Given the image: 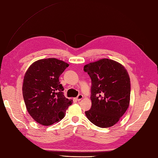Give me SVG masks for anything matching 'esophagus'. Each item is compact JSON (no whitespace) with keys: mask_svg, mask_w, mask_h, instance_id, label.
<instances>
[{"mask_svg":"<svg viewBox=\"0 0 158 158\" xmlns=\"http://www.w3.org/2000/svg\"><path fill=\"white\" fill-rule=\"evenodd\" d=\"M82 98H83V95H82V94H79L77 97H76V100H77L78 101L81 100Z\"/></svg>","mask_w":158,"mask_h":158,"instance_id":"34e87169","label":"esophagus"}]
</instances>
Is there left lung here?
Returning a JSON list of instances; mask_svg holds the SVG:
<instances>
[{
	"instance_id": "left-lung-1",
	"label": "left lung",
	"mask_w": 158,
	"mask_h": 158,
	"mask_svg": "<svg viewBox=\"0 0 158 158\" xmlns=\"http://www.w3.org/2000/svg\"><path fill=\"white\" fill-rule=\"evenodd\" d=\"M84 70L92 80V107L85 114L96 126H113L129 107L128 73L121 64L108 58L89 63L84 66Z\"/></svg>"
}]
</instances>
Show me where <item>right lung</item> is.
<instances>
[{
  "mask_svg": "<svg viewBox=\"0 0 158 158\" xmlns=\"http://www.w3.org/2000/svg\"><path fill=\"white\" fill-rule=\"evenodd\" d=\"M69 64L60 60L41 59L29 66L24 76L23 94L26 108L37 123L50 126L60 121L72 104L63 94L59 77Z\"/></svg>",
  "mask_w": 158,
  "mask_h": 158,
  "instance_id": "1",
  "label": "right lung"
}]
</instances>
